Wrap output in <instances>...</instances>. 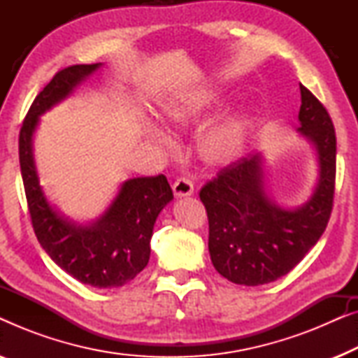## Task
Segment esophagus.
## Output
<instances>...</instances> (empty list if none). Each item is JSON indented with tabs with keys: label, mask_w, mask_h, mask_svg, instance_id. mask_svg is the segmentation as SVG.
Wrapping results in <instances>:
<instances>
[{
	"label": "esophagus",
	"mask_w": 358,
	"mask_h": 358,
	"mask_svg": "<svg viewBox=\"0 0 358 358\" xmlns=\"http://www.w3.org/2000/svg\"><path fill=\"white\" fill-rule=\"evenodd\" d=\"M173 190H174L176 197H185V195H192L194 194V182L189 178L182 176V178H178L174 180Z\"/></svg>",
	"instance_id": "34e87169"
}]
</instances>
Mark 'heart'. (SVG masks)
<instances>
[{
  "mask_svg": "<svg viewBox=\"0 0 358 358\" xmlns=\"http://www.w3.org/2000/svg\"><path fill=\"white\" fill-rule=\"evenodd\" d=\"M205 106L202 104H182L171 106L166 109V120L174 127H185L197 122L202 115ZM246 141V124L243 117H229L222 124L215 125L202 136L200 148L205 159L210 163H228L236 158Z\"/></svg>",
  "mask_w": 358,
  "mask_h": 358,
  "instance_id": "b5f03b06",
  "label": "heart"
}]
</instances>
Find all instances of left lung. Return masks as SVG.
<instances>
[{"mask_svg": "<svg viewBox=\"0 0 358 358\" xmlns=\"http://www.w3.org/2000/svg\"><path fill=\"white\" fill-rule=\"evenodd\" d=\"M300 130L315 143L320 158V182L301 208L290 212L267 199L257 155L224 166L200 189L208 217L210 257L220 275L233 283L256 287L283 277L315 246L331 218L334 124L310 90L300 85Z\"/></svg>", "mask_w": 358, "mask_h": 358, "instance_id": "obj_1", "label": "left lung"}]
</instances>
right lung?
Here are the masks:
<instances>
[{"label":"right lung","instance_id":"1","mask_svg":"<svg viewBox=\"0 0 358 358\" xmlns=\"http://www.w3.org/2000/svg\"><path fill=\"white\" fill-rule=\"evenodd\" d=\"M99 65L62 68L38 92L19 131V163L31 223L41 246L76 280L97 288H114L134 280L150 261L155 222L164 205L173 200L166 176L125 180L107 212L92 227L80 228L63 220L47 203L32 158V135L38 115L70 94Z\"/></svg>","mask_w":358,"mask_h":358}]
</instances>
